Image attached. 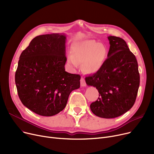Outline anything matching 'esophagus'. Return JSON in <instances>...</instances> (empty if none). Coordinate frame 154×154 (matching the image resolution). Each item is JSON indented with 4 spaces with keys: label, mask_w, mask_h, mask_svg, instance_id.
Here are the masks:
<instances>
[{
    "label": "esophagus",
    "mask_w": 154,
    "mask_h": 154,
    "mask_svg": "<svg viewBox=\"0 0 154 154\" xmlns=\"http://www.w3.org/2000/svg\"><path fill=\"white\" fill-rule=\"evenodd\" d=\"M80 85H81L82 87H85L87 85L85 80L82 77H81V79H80Z\"/></svg>",
    "instance_id": "34e87169"
}]
</instances>
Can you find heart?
<instances>
[{"mask_svg":"<svg viewBox=\"0 0 154 154\" xmlns=\"http://www.w3.org/2000/svg\"><path fill=\"white\" fill-rule=\"evenodd\" d=\"M107 55V48L104 45L92 40H86L72 45L67 62L73 68H77L79 63H83V69L85 72L94 74L102 67Z\"/></svg>","mask_w":154,"mask_h":154,"instance_id":"obj_1","label":"heart"}]
</instances>
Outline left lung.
<instances>
[{"label": "left lung", "mask_w": 154, "mask_h": 154, "mask_svg": "<svg viewBox=\"0 0 154 154\" xmlns=\"http://www.w3.org/2000/svg\"><path fill=\"white\" fill-rule=\"evenodd\" d=\"M110 48L102 67L85 77L88 85L96 87L98 99L91 104L93 114L105 119L116 118L130 110L140 85L138 63L122 38L109 36Z\"/></svg>", "instance_id": "8db88e82"}]
</instances>
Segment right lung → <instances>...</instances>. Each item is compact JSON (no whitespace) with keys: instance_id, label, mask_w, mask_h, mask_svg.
I'll return each instance as SVG.
<instances>
[{"instance_id":"right-lung-1","label":"right lung","mask_w":154,"mask_h":154,"mask_svg":"<svg viewBox=\"0 0 154 154\" xmlns=\"http://www.w3.org/2000/svg\"><path fill=\"white\" fill-rule=\"evenodd\" d=\"M66 39L63 34L38 35L20 54L15 75L18 95L38 115L57 114L70 92L80 87V75L65 70Z\"/></svg>"}]
</instances>
